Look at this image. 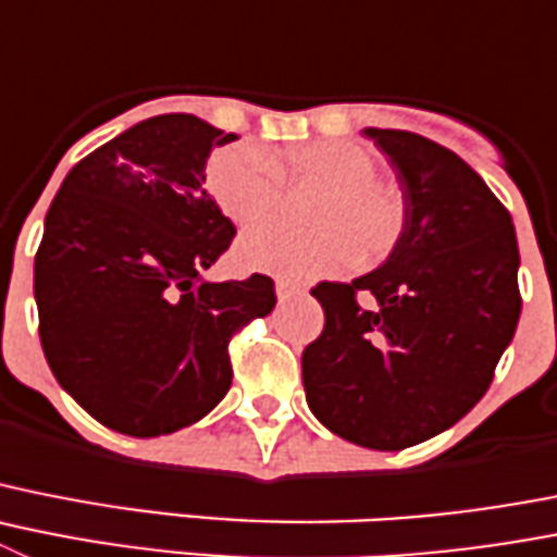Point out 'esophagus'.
I'll list each match as a JSON object with an SVG mask.
<instances>
[{
    "mask_svg": "<svg viewBox=\"0 0 557 557\" xmlns=\"http://www.w3.org/2000/svg\"><path fill=\"white\" fill-rule=\"evenodd\" d=\"M300 293H304V287H300V284L284 282V278H278V282H275V295H278V300H287V298H293V295H300Z\"/></svg>",
    "mask_w": 557,
    "mask_h": 557,
    "instance_id": "esophagus-1",
    "label": "esophagus"
}]
</instances>
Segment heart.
<instances>
[{
  "label": "heart",
  "instance_id": "1",
  "mask_svg": "<svg viewBox=\"0 0 557 557\" xmlns=\"http://www.w3.org/2000/svg\"><path fill=\"white\" fill-rule=\"evenodd\" d=\"M289 185L325 187L309 221L318 228L268 223L237 243L245 270L314 278L367 259L389 257L406 232V198L379 176L375 154L356 143L314 140L273 154L257 143L215 151L207 165L209 196L237 226H253L278 212Z\"/></svg>",
  "mask_w": 557,
  "mask_h": 557
}]
</instances>
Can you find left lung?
<instances>
[{
	"instance_id": "1",
	"label": "left lung",
	"mask_w": 557,
	"mask_h": 557,
	"mask_svg": "<svg viewBox=\"0 0 557 557\" xmlns=\"http://www.w3.org/2000/svg\"><path fill=\"white\" fill-rule=\"evenodd\" d=\"M389 157L406 232L384 264L312 289L323 334L306 345V403L336 436L403 450L456 425L486 395L517 331L511 212L450 149L403 129H364ZM370 292L364 310L355 295Z\"/></svg>"
}]
</instances>
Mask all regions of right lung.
<instances>
[{
  "mask_svg": "<svg viewBox=\"0 0 557 557\" xmlns=\"http://www.w3.org/2000/svg\"><path fill=\"white\" fill-rule=\"evenodd\" d=\"M234 135L168 112L76 162L35 253L40 345L54 379L126 436L209 414L232 386L228 342L273 312V278L203 282L234 226L203 190L209 151Z\"/></svg>",
  "mask_w": 557,
  "mask_h": 557,
  "instance_id": "right-lung-1",
  "label": "right lung"
}]
</instances>
